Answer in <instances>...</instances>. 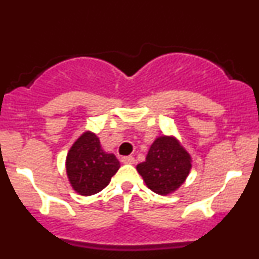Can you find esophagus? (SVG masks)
I'll return each instance as SVG.
<instances>
[{"mask_svg": "<svg viewBox=\"0 0 259 259\" xmlns=\"http://www.w3.org/2000/svg\"><path fill=\"white\" fill-rule=\"evenodd\" d=\"M121 163L124 164H134L135 163V158L133 156H125V157H121Z\"/></svg>", "mask_w": 259, "mask_h": 259, "instance_id": "34e87169", "label": "esophagus"}]
</instances>
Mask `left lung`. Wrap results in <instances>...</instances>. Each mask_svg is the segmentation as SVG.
Here are the masks:
<instances>
[{
	"instance_id": "8db88e82",
	"label": "left lung",
	"mask_w": 259,
	"mask_h": 259,
	"mask_svg": "<svg viewBox=\"0 0 259 259\" xmlns=\"http://www.w3.org/2000/svg\"><path fill=\"white\" fill-rule=\"evenodd\" d=\"M191 168V156L173 135L154 139L146 160L136 165L148 189L162 196L177 191L185 183Z\"/></svg>"
}]
</instances>
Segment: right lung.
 Wrapping results in <instances>:
<instances>
[{
	"instance_id": "1",
	"label": "right lung",
	"mask_w": 259,
	"mask_h": 259,
	"mask_svg": "<svg viewBox=\"0 0 259 259\" xmlns=\"http://www.w3.org/2000/svg\"><path fill=\"white\" fill-rule=\"evenodd\" d=\"M119 168L117 157L103 151L100 138L90 130H86L74 141L65 158L70 186L81 196L102 191Z\"/></svg>"
}]
</instances>
